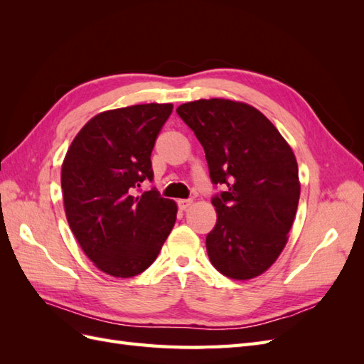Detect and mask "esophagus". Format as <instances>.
Here are the masks:
<instances>
[{"label":"esophagus","instance_id":"esophagus-1","mask_svg":"<svg viewBox=\"0 0 364 364\" xmlns=\"http://www.w3.org/2000/svg\"><path fill=\"white\" fill-rule=\"evenodd\" d=\"M191 203H193V200H190V199H181V200H178L179 209H182V211H185V209H188L191 206Z\"/></svg>","mask_w":364,"mask_h":364}]
</instances>
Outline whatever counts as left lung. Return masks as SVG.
<instances>
[{
  "instance_id": "obj_1",
  "label": "left lung",
  "mask_w": 364,
  "mask_h": 364,
  "mask_svg": "<svg viewBox=\"0 0 364 364\" xmlns=\"http://www.w3.org/2000/svg\"><path fill=\"white\" fill-rule=\"evenodd\" d=\"M176 112L205 150L217 223L206 235L213 266L237 281L257 278L289 241L301 196L296 156L272 121L253 106L209 98Z\"/></svg>"
}]
</instances>
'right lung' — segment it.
<instances>
[{
  "instance_id": "obj_1",
  "label": "right lung",
  "mask_w": 364,
  "mask_h": 364,
  "mask_svg": "<svg viewBox=\"0 0 364 364\" xmlns=\"http://www.w3.org/2000/svg\"><path fill=\"white\" fill-rule=\"evenodd\" d=\"M171 103L135 105L92 117L62 164L63 206L85 255L114 278L144 272L159 255L178 214L158 191L136 196L153 179L150 155Z\"/></svg>"
}]
</instances>
